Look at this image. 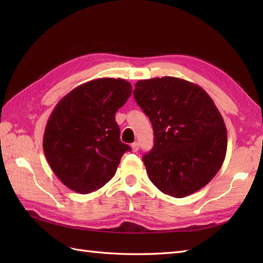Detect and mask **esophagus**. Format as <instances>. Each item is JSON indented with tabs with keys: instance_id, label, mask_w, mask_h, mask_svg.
<instances>
[{
	"instance_id": "1",
	"label": "esophagus",
	"mask_w": 263,
	"mask_h": 263,
	"mask_svg": "<svg viewBox=\"0 0 263 263\" xmlns=\"http://www.w3.org/2000/svg\"><path fill=\"white\" fill-rule=\"evenodd\" d=\"M131 148H132V152L137 153L138 150H139V148H140V146H139V142H135V143H132V144H131Z\"/></svg>"
}]
</instances>
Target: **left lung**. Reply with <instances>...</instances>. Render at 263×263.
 <instances>
[{"label": "left lung", "instance_id": "1", "mask_svg": "<svg viewBox=\"0 0 263 263\" xmlns=\"http://www.w3.org/2000/svg\"><path fill=\"white\" fill-rule=\"evenodd\" d=\"M133 95L154 128V148L142 157L154 185L174 198L206 185L227 150L226 126L214 100L195 83L173 77L138 81Z\"/></svg>", "mask_w": 263, "mask_h": 263}]
</instances>
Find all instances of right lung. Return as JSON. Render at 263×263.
Returning a JSON list of instances; mask_svg holds the SVG:
<instances>
[{"label":"right lung","instance_id":"obj_1","mask_svg":"<svg viewBox=\"0 0 263 263\" xmlns=\"http://www.w3.org/2000/svg\"><path fill=\"white\" fill-rule=\"evenodd\" d=\"M131 83L102 78L71 90L47 121L43 149L49 166L65 186L86 194L111 180L122 156L115 113L131 96Z\"/></svg>","mask_w":263,"mask_h":263}]
</instances>
